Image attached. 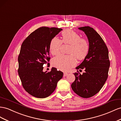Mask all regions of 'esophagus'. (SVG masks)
Listing matches in <instances>:
<instances>
[{"label":"esophagus","instance_id":"obj_1","mask_svg":"<svg viewBox=\"0 0 121 121\" xmlns=\"http://www.w3.org/2000/svg\"><path fill=\"white\" fill-rule=\"evenodd\" d=\"M68 74L67 73H64V77H65V76H67V75H68Z\"/></svg>","mask_w":121,"mask_h":121}]
</instances>
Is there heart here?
Masks as SVG:
<instances>
[{
  "label": "heart",
  "instance_id": "1",
  "mask_svg": "<svg viewBox=\"0 0 121 121\" xmlns=\"http://www.w3.org/2000/svg\"><path fill=\"white\" fill-rule=\"evenodd\" d=\"M62 43L70 44L69 55L60 54L52 60V64L58 69L67 71L76 64V57L79 60L84 59L89 53V42L80 35L71 29H66L61 32V40L54 37L51 39L49 44V50L52 55L59 53Z\"/></svg>",
  "mask_w": 121,
  "mask_h": 121
}]
</instances>
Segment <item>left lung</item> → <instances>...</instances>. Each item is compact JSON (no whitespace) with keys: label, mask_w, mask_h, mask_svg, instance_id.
<instances>
[{"label":"left lung","mask_w":121,"mask_h":121,"mask_svg":"<svg viewBox=\"0 0 121 121\" xmlns=\"http://www.w3.org/2000/svg\"><path fill=\"white\" fill-rule=\"evenodd\" d=\"M86 35L90 45L89 53L77 70L84 69V73H74L75 80L71 84L78 96L88 98L98 93L108 77L110 66L108 50L102 38L90 26L78 28Z\"/></svg>","instance_id":"left-lung-1"}]
</instances>
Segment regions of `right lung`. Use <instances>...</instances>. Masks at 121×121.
<instances>
[{"mask_svg":"<svg viewBox=\"0 0 121 121\" xmlns=\"http://www.w3.org/2000/svg\"><path fill=\"white\" fill-rule=\"evenodd\" d=\"M62 30L56 27L39 28L22 43L18 58V74L25 90L35 97L45 98L49 96L63 76V73L55 68H52L49 72L43 71V65L50 59L49 55L51 39Z\"/></svg>","mask_w":121,"mask_h":121,"instance_id":"right-lung-1","label":"right lung"}]
</instances>
